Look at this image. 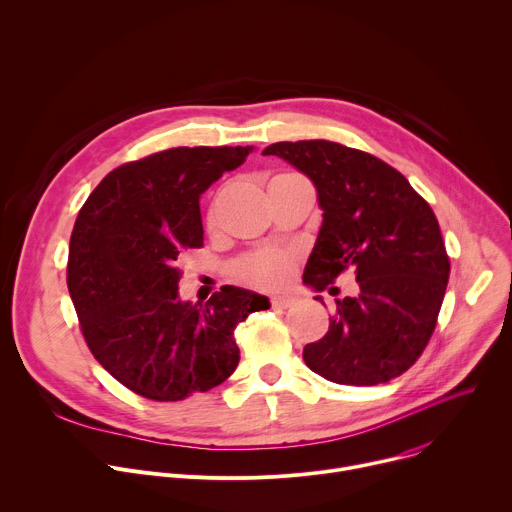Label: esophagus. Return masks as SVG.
<instances>
[{"mask_svg":"<svg viewBox=\"0 0 512 512\" xmlns=\"http://www.w3.org/2000/svg\"><path fill=\"white\" fill-rule=\"evenodd\" d=\"M296 302H298V296H294V294H277L271 298V304L275 308H291Z\"/></svg>","mask_w":512,"mask_h":512,"instance_id":"obj_1","label":"esophagus"}]
</instances>
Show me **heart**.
Masks as SVG:
<instances>
[{
	"mask_svg": "<svg viewBox=\"0 0 512 512\" xmlns=\"http://www.w3.org/2000/svg\"><path fill=\"white\" fill-rule=\"evenodd\" d=\"M291 271H294V253L285 249L257 251L235 267L239 279L259 289L279 287L289 279Z\"/></svg>",
	"mask_w": 512,
	"mask_h": 512,
	"instance_id": "heart-1",
	"label": "heart"
}]
</instances>
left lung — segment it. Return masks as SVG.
<instances>
[{
  "mask_svg": "<svg viewBox=\"0 0 512 512\" xmlns=\"http://www.w3.org/2000/svg\"><path fill=\"white\" fill-rule=\"evenodd\" d=\"M263 156L285 160L318 192L324 214L304 283L334 294L344 269L358 283L356 296L336 300L324 338L306 344V364L338 385L371 387L403 375L433 334L450 277L431 206L401 172L334 141H279Z\"/></svg>",
  "mask_w": 512,
  "mask_h": 512,
  "instance_id": "obj_1",
  "label": "left lung"
}]
</instances>
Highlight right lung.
Masks as SVG:
<instances>
[{
  "label": "right lung",
  "mask_w": 512,
  "mask_h": 512,
  "mask_svg": "<svg viewBox=\"0 0 512 512\" xmlns=\"http://www.w3.org/2000/svg\"><path fill=\"white\" fill-rule=\"evenodd\" d=\"M253 145L172 148L107 174L83 204L68 247V291L101 367L133 393L180 401L225 383L235 328L269 300L223 285L206 302L178 294V255L202 247L200 196Z\"/></svg>",
  "instance_id": "add662e5"
}]
</instances>
